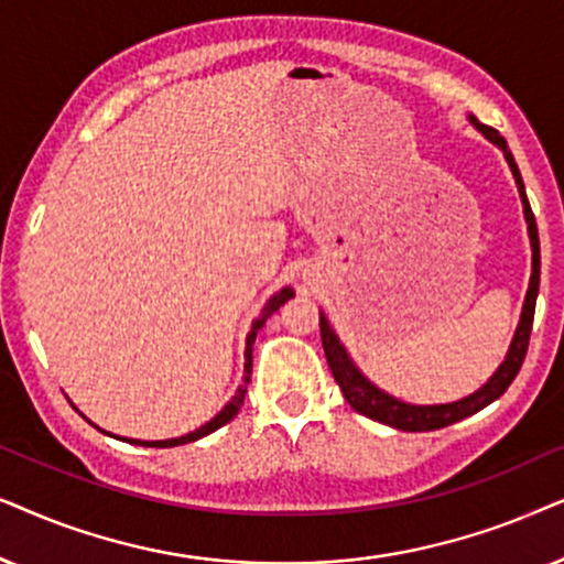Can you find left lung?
I'll use <instances>...</instances> for the list:
<instances>
[{
  "instance_id": "left-lung-1",
  "label": "left lung",
  "mask_w": 564,
  "mask_h": 564,
  "mask_svg": "<svg viewBox=\"0 0 564 564\" xmlns=\"http://www.w3.org/2000/svg\"><path fill=\"white\" fill-rule=\"evenodd\" d=\"M467 120L475 129L482 133V137L495 144L506 156L510 172H513L518 195H521L523 204V219H527V229H529V242H531V278H529V291L527 299H523V310H521V319H518V327L513 333V340L508 345L506 358L502 364L495 369L490 379L485 381L477 392H471L462 400L446 402V404H412L404 402L400 397L384 392V389L373 384V381L366 377L364 371L358 369L356 360L350 358V352L345 345L340 343V337L329 325V319L325 317V312H319V333H322V348H325L329 371L337 384L343 389V397L348 400V404L360 415L377 420V423L392 425L397 431H410V433H420V431H438V427H446L452 423H459V420L475 415V412L485 410L487 404L498 400V397L506 392L510 387V381L516 379V373L521 371L523 358H527L529 350V337H531V325H534V310H536V296H539V273H542V254H539V231H536V219L531 214L529 198H527V187H523L521 172H518V164L510 154V149L506 144V139L500 137L498 131L490 129V126H482L475 116H467Z\"/></svg>"
}]
</instances>
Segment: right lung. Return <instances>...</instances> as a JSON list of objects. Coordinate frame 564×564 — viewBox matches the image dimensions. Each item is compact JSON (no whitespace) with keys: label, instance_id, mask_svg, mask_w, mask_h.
<instances>
[{"label":"right lung","instance_id":"add662e5","mask_svg":"<svg viewBox=\"0 0 564 564\" xmlns=\"http://www.w3.org/2000/svg\"><path fill=\"white\" fill-rule=\"evenodd\" d=\"M294 296V289L291 286H283L281 291H275L273 296L268 299L265 302V306H262V312H260V317L252 322V327H250V333H247V340H245V377H242V384L237 387V392H235V397H231V400L224 404L221 408V412H216V415L208 420L206 425H200V427H195L193 433H185V435H177V438H164V441H139V438H120V441H126V444H137V446H152V448H172V446H183V444H193V441H198V438H204V435H208V433H214V431H219L221 425H227L231 417L237 415L239 412V408H242V402H245V394H247V384H250V373H252V343H254V335H258V329L265 325V319L270 317V314L273 312H278V306L281 304H286L289 299ZM89 423H93V420H89ZM95 425V423H93ZM97 427V425H95ZM102 431V427H100ZM102 433H108V431H102ZM108 435H112V433H108ZM112 438H118V435H112Z\"/></svg>","mask_w":564,"mask_h":564}]
</instances>
